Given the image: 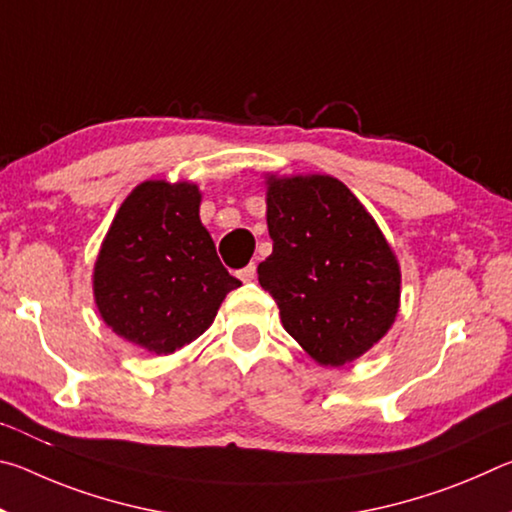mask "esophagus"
Listing matches in <instances>:
<instances>
[{
	"instance_id": "esophagus-1",
	"label": "esophagus",
	"mask_w": 512,
	"mask_h": 512,
	"mask_svg": "<svg viewBox=\"0 0 512 512\" xmlns=\"http://www.w3.org/2000/svg\"><path fill=\"white\" fill-rule=\"evenodd\" d=\"M255 273H257V266L255 264H248V266L241 268L237 275H239L241 282H253L255 280Z\"/></svg>"
}]
</instances>
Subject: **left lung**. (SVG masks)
I'll return each mask as SVG.
<instances>
[{"label": "left lung", "mask_w": 512, "mask_h": 512, "mask_svg": "<svg viewBox=\"0 0 512 512\" xmlns=\"http://www.w3.org/2000/svg\"><path fill=\"white\" fill-rule=\"evenodd\" d=\"M266 223L273 253L259 284L311 359L339 368L384 339L400 311V262L341 180L266 173Z\"/></svg>", "instance_id": "obj_1"}]
</instances>
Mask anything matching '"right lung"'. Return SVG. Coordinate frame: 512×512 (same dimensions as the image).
<instances>
[{
  "instance_id": "right-lung-1",
  "label": "right lung",
  "mask_w": 512,
  "mask_h": 512,
  "mask_svg": "<svg viewBox=\"0 0 512 512\" xmlns=\"http://www.w3.org/2000/svg\"><path fill=\"white\" fill-rule=\"evenodd\" d=\"M201 198L189 180H144L99 248L92 291L103 323L146 352L173 354L196 341L241 287L201 223Z\"/></svg>"
}]
</instances>
